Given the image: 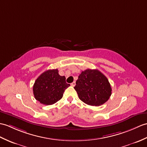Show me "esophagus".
I'll use <instances>...</instances> for the list:
<instances>
[{
	"label": "esophagus",
	"instance_id": "34e87169",
	"mask_svg": "<svg viewBox=\"0 0 147 147\" xmlns=\"http://www.w3.org/2000/svg\"><path fill=\"white\" fill-rule=\"evenodd\" d=\"M75 84H76V83H75V81H74V82H73L71 84V86H73V87H74V86H75Z\"/></svg>",
	"mask_w": 147,
	"mask_h": 147
}]
</instances>
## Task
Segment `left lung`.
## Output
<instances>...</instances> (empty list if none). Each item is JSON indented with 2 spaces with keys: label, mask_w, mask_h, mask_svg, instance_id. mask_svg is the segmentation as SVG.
<instances>
[{
  "label": "left lung",
  "mask_w": 147,
  "mask_h": 147,
  "mask_svg": "<svg viewBox=\"0 0 147 147\" xmlns=\"http://www.w3.org/2000/svg\"><path fill=\"white\" fill-rule=\"evenodd\" d=\"M76 84L74 88L78 97L87 105L100 106L111 96V87L108 80L98 69L82 71Z\"/></svg>",
  "instance_id": "left-lung-1"
}]
</instances>
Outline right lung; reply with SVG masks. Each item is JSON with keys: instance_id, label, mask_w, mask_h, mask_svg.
I'll list each match as a JSON object with an SVG mask.
<instances>
[{"instance_id": "right-lung-1", "label": "right lung", "mask_w": 147, "mask_h": 147, "mask_svg": "<svg viewBox=\"0 0 147 147\" xmlns=\"http://www.w3.org/2000/svg\"><path fill=\"white\" fill-rule=\"evenodd\" d=\"M57 69H49L37 78L33 86L36 100L46 105L54 104L63 98L64 91L70 86L65 76H61Z\"/></svg>"}]
</instances>
